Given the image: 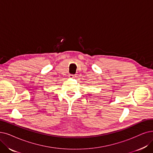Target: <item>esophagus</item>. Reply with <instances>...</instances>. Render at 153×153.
Instances as JSON below:
<instances>
[{
  "mask_svg": "<svg viewBox=\"0 0 153 153\" xmlns=\"http://www.w3.org/2000/svg\"><path fill=\"white\" fill-rule=\"evenodd\" d=\"M69 77H70V78H73L75 77V76L74 75H69Z\"/></svg>",
  "mask_w": 153,
  "mask_h": 153,
  "instance_id": "esophagus-1",
  "label": "esophagus"
}]
</instances>
